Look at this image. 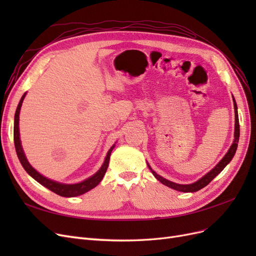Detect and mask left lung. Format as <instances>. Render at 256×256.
<instances>
[{"label":"left lung","mask_w":256,"mask_h":256,"mask_svg":"<svg viewBox=\"0 0 256 256\" xmlns=\"http://www.w3.org/2000/svg\"><path fill=\"white\" fill-rule=\"evenodd\" d=\"M233 102H234V110H235V131H234V141L233 143H232L230 150H228V152L226 154V156H224L218 164H216L212 171H209L207 174H205L202 178H200L198 180H196V182L193 184H176V182H170L168 180H166V178H164L162 176L158 175L156 172L154 171V170L150 168V166L147 164V166H148V168L150 170V172L152 173V175L157 178V180L161 182L164 184L166 186H168V188H172L176 191H180V192H196L200 189H203L204 187H206V186L214 178L220 174L223 168H226L230 160L233 159L234 154L236 152V150H237V146H238V141H239V120H238V111H237V104H236V102H235V98L233 97Z\"/></svg>","instance_id":"obj_1"}]
</instances>
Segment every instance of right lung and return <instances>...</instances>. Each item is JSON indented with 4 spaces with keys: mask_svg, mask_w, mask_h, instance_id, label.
<instances>
[{
    "mask_svg": "<svg viewBox=\"0 0 256 256\" xmlns=\"http://www.w3.org/2000/svg\"><path fill=\"white\" fill-rule=\"evenodd\" d=\"M26 92H24V94H23V96L20 99L19 104L17 106L16 113H14V147H16L17 156L20 160V164H22L23 168L26 170V173L30 177H33L36 182H38L40 184H42L44 187L48 188L52 192L56 193V194H58L60 196H64V198L78 196L84 194V193H86L88 191L92 190V188H95L96 186L102 180V178H104V176L106 172V168H108V166H109L111 152L114 148L115 144L112 145V147L109 150V152H106V159L104 161L102 168H100L94 175H92L90 177L86 178V180H84L81 182H78V184H63V182H58L50 180V178L44 177L40 172H37L36 170L30 164V162L28 161V159L26 157V154H24V152H23L22 145H21L20 132H19V114H20L23 99L26 98Z\"/></svg>",
    "mask_w": 256,
    "mask_h": 256,
    "instance_id": "1",
    "label": "right lung"
}]
</instances>
